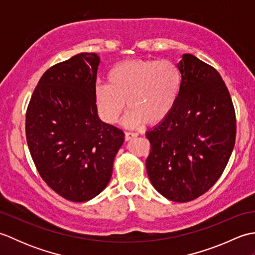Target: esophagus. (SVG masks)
<instances>
[{"instance_id": "obj_1", "label": "esophagus", "mask_w": 255, "mask_h": 255, "mask_svg": "<svg viewBox=\"0 0 255 255\" xmlns=\"http://www.w3.org/2000/svg\"><path fill=\"white\" fill-rule=\"evenodd\" d=\"M138 133L136 132H129V131H126L125 132V139H126V141H129V140H131L132 138L137 137Z\"/></svg>"}]
</instances>
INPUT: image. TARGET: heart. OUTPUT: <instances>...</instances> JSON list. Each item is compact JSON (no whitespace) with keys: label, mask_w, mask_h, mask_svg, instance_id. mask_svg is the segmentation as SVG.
I'll list each match as a JSON object with an SVG mask.
<instances>
[{"label":"heart","mask_w":255,"mask_h":255,"mask_svg":"<svg viewBox=\"0 0 255 255\" xmlns=\"http://www.w3.org/2000/svg\"><path fill=\"white\" fill-rule=\"evenodd\" d=\"M107 80L108 84L95 85L97 110L105 122L114 124L127 101L130 108L124 118L127 127L164 121L174 110L182 88L180 68L166 59L123 61L111 69Z\"/></svg>","instance_id":"b5f03b06"}]
</instances>
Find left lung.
Masks as SVG:
<instances>
[{
  "label": "left lung",
  "instance_id": "8db88e82",
  "mask_svg": "<svg viewBox=\"0 0 255 255\" xmlns=\"http://www.w3.org/2000/svg\"><path fill=\"white\" fill-rule=\"evenodd\" d=\"M181 93L174 110L147 132L145 161L153 187L167 199L186 203L218 181L236 142V113L220 74L185 53L177 63Z\"/></svg>",
  "mask_w": 255,
  "mask_h": 255
}]
</instances>
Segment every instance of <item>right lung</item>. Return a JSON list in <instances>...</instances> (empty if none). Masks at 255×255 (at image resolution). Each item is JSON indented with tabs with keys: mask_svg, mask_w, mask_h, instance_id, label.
Masks as SVG:
<instances>
[{
	"mask_svg": "<svg viewBox=\"0 0 255 255\" xmlns=\"http://www.w3.org/2000/svg\"><path fill=\"white\" fill-rule=\"evenodd\" d=\"M100 57L82 52L48 69L26 112V139L47 185L75 203L110 183L125 133L97 115L94 97Z\"/></svg>",
	"mask_w": 255,
	"mask_h": 255,
	"instance_id": "obj_1",
	"label": "right lung"
}]
</instances>
